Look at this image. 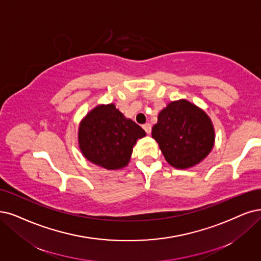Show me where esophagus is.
<instances>
[{
  "label": "esophagus",
  "instance_id": "esophagus-1",
  "mask_svg": "<svg viewBox=\"0 0 261 261\" xmlns=\"http://www.w3.org/2000/svg\"><path fill=\"white\" fill-rule=\"evenodd\" d=\"M142 127H143V129H144V130H145V132H146V133H148V134H149V133L151 132V124H150L149 122H146L145 124H143Z\"/></svg>",
  "mask_w": 261,
  "mask_h": 261
}]
</instances>
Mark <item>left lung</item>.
I'll return each mask as SVG.
<instances>
[{
	"label": "left lung",
	"instance_id": "obj_1",
	"mask_svg": "<svg viewBox=\"0 0 261 261\" xmlns=\"http://www.w3.org/2000/svg\"><path fill=\"white\" fill-rule=\"evenodd\" d=\"M152 138L172 167L187 169L203 160L214 145L208 116L186 100L171 102L158 115Z\"/></svg>",
	"mask_w": 261,
	"mask_h": 261
}]
</instances>
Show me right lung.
<instances>
[{
	"label": "right lung",
	"instance_id": "1",
	"mask_svg": "<svg viewBox=\"0 0 261 261\" xmlns=\"http://www.w3.org/2000/svg\"><path fill=\"white\" fill-rule=\"evenodd\" d=\"M146 136L139 124L127 119L114 104L99 105L82 121L79 142L83 155L108 170L128 165L132 148Z\"/></svg>",
	"mask_w": 261,
	"mask_h": 261
}]
</instances>
